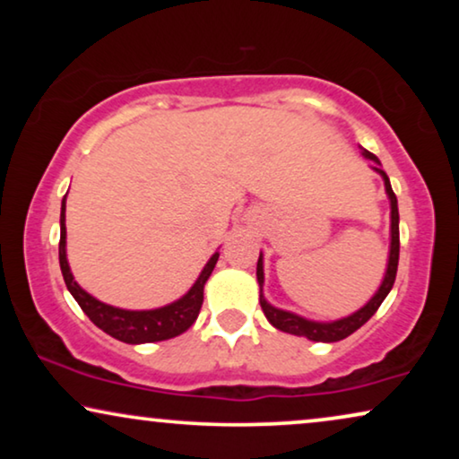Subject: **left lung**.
I'll use <instances>...</instances> for the list:
<instances>
[{"instance_id":"obj_1","label":"left lung","mask_w":459,"mask_h":459,"mask_svg":"<svg viewBox=\"0 0 459 459\" xmlns=\"http://www.w3.org/2000/svg\"><path fill=\"white\" fill-rule=\"evenodd\" d=\"M363 156L380 165L378 156L368 152V150H363ZM374 169L382 175V179H385L386 194H388V198H391V255H388L386 275H385V280H382L378 292L369 299V303L366 307H361V309L353 313V316L338 319V322H332V324L309 322V319L294 316V313H290V311L275 309V307H272L265 299H263V259L259 256V263H256V280H259V286H261V294H259L261 309H263V313H265V317L269 319V322H272V325H275L278 330L288 332V334H294V336H305V338H309V341H316V342L342 341V338L353 334L355 330H359L361 325L366 324L376 311H378L382 300H385L386 294L391 292L394 278H397V265H399V209H397V196H394L391 181H388V175L382 171L380 167H374Z\"/></svg>"}]
</instances>
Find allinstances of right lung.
Instances as JSON below:
<instances>
[{
  "label": "right lung",
  "instance_id": "add662e5",
  "mask_svg": "<svg viewBox=\"0 0 459 459\" xmlns=\"http://www.w3.org/2000/svg\"><path fill=\"white\" fill-rule=\"evenodd\" d=\"M65 211H66V196L62 200V211H60V269L65 275L66 288L77 300L81 309L100 330H104L106 334H110L117 341L129 342V344H140V342H156V341H167V338L179 336L181 332H186L190 325L196 322L200 307L204 300V284L209 280V275L215 269V263L219 259V253L211 256V261L206 263L203 273L196 280V284L190 288V292L186 297H181L175 303L160 307V309L152 311H127V309H117V307L100 303L98 299H93L91 294H87L77 281H74L71 267L66 261V225H65Z\"/></svg>",
  "mask_w": 459,
  "mask_h": 459
}]
</instances>
